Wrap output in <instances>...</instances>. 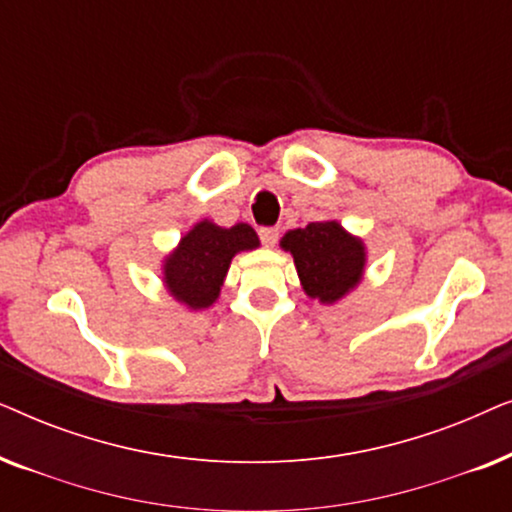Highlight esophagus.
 Instances as JSON below:
<instances>
[{"mask_svg":"<svg viewBox=\"0 0 512 512\" xmlns=\"http://www.w3.org/2000/svg\"><path fill=\"white\" fill-rule=\"evenodd\" d=\"M258 237H261V242L265 247H275L277 240H279V228H261L258 230Z\"/></svg>","mask_w":512,"mask_h":512,"instance_id":"34e87169","label":"esophagus"}]
</instances>
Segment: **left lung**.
I'll return each mask as SVG.
<instances>
[{
  "instance_id": "left-lung-1",
  "label": "left lung",
  "mask_w": 512,
  "mask_h": 512,
  "mask_svg": "<svg viewBox=\"0 0 512 512\" xmlns=\"http://www.w3.org/2000/svg\"><path fill=\"white\" fill-rule=\"evenodd\" d=\"M282 247L291 251L303 289L321 303H335L359 284L366 254L361 242L335 221H314L284 235Z\"/></svg>"
}]
</instances>
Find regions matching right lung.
<instances>
[{"label":"right lung","mask_w":512,"mask_h":512,"mask_svg":"<svg viewBox=\"0 0 512 512\" xmlns=\"http://www.w3.org/2000/svg\"><path fill=\"white\" fill-rule=\"evenodd\" d=\"M258 235L247 223L219 228L202 221L181 240L165 263V284L172 296L193 310L209 307L219 296L230 258L237 251L256 249Z\"/></svg>","instance_id":"obj_1"}]
</instances>
